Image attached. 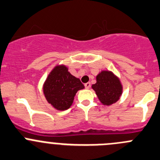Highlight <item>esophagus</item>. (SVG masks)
I'll list each match as a JSON object with an SVG mask.
<instances>
[{
  "mask_svg": "<svg viewBox=\"0 0 160 160\" xmlns=\"http://www.w3.org/2000/svg\"><path fill=\"white\" fill-rule=\"evenodd\" d=\"M90 86H91L90 82H87L85 84V87H86V89H89V88H90Z\"/></svg>",
  "mask_w": 160,
  "mask_h": 160,
  "instance_id": "1",
  "label": "esophagus"
}]
</instances>
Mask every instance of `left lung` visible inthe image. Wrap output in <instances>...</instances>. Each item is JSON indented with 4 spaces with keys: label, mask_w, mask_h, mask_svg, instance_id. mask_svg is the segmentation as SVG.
<instances>
[{
    "label": "left lung",
    "mask_w": 160,
    "mask_h": 160,
    "mask_svg": "<svg viewBox=\"0 0 160 160\" xmlns=\"http://www.w3.org/2000/svg\"><path fill=\"white\" fill-rule=\"evenodd\" d=\"M99 100L104 105H112L119 100L122 86L119 78L112 71H102L97 75V82L92 86Z\"/></svg>",
    "instance_id": "obj_1"
}]
</instances>
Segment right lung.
<instances>
[{
	"label": "right lung",
	"instance_id": "add662e5",
	"mask_svg": "<svg viewBox=\"0 0 160 160\" xmlns=\"http://www.w3.org/2000/svg\"><path fill=\"white\" fill-rule=\"evenodd\" d=\"M85 86L80 79L73 76L65 65L55 67L43 85V92L48 104L59 111L69 108L76 92Z\"/></svg>",
	"mask_w": 160,
	"mask_h": 160
}]
</instances>
